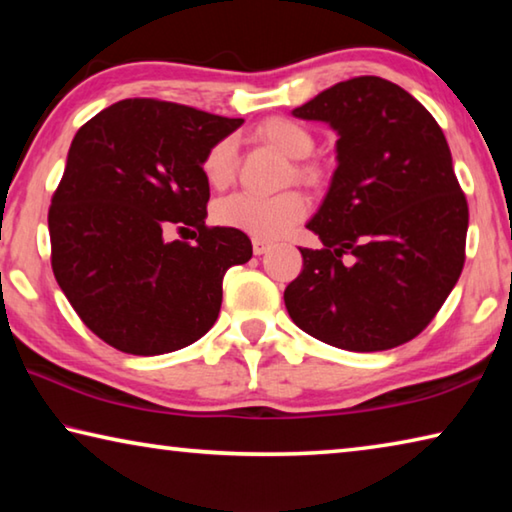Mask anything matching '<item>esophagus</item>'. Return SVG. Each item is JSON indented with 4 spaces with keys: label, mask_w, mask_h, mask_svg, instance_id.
Segmentation results:
<instances>
[{
    "label": "esophagus",
    "mask_w": 512,
    "mask_h": 512,
    "mask_svg": "<svg viewBox=\"0 0 512 512\" xmlns=\"http://www.w3.org/2000/svg\"><path fill=\"white\" fill-rule=\"evenodd\" d=\"M273 248V244L271 241H266V239H253V253L255 255H264V253H268V250Z\"/></svg>",
    "instance_id": "esophagus-1"
}]
</instances>
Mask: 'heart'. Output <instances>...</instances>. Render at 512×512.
<instances>
[{
    "mask_svg": "<svg viewBox=\"0 0 512 512\" xmlns=\"http://www.w3.org/2000/svg\"><path fill=\"white\" fill-rule=\"evenodd\" d=\"M259 142L273 146L291 160H305L314 151V135L298 121L273 117L255 128ZM237 171V142L223 137L210 146L203 158V176L212 187H225ZM296 176L305 183H316L318 169L311 164H296ZM307 214V201L300 192H284L277 196L232 194L221 198L214 207V219L225 228L241 230L257 239H277L300 223Z\"/></svg>",
    "mask_w": 512,
    "mask_h": 512,
    "instance_id": "1",
    "label": "heart"
}]
</instances>
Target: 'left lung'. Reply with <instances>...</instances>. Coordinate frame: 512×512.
Listing matches in <instances>:
<instances>
[{
  "label": "left lung",
  "mask_w": 512,
  "mask_h": 512,
  "mask_svg": "<svg viewBox=\"0 0 512 512\" xmlns=\"http://www.w3.org/2000/svg\"><path fill=\"white\" fill-rule=\"evenodd\" d=\"M339 135L336 169L284 305L302 332L350 352L391 350L438 314L465 262L467 201L429 110L379 76L293 110Z\"/></svg>",
  "instance_id": "obj_1"
}]
</instances>
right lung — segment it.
<instances>
[{
  "mask_svg": "<svg viewBox=\"0 0 512 512\" xmlns=\"http://www.w3.org/2000/svg\"><path fill=\"white\" fill-rule=\"evenodd\" d=\"M244 124L124 99L79 128L51 198V268L101 341L140 357L192 345L219 318L223 275L246 264L241 230L207 228L203 158ZM173 229L197 241L171 242Z\"/></svg>",
  "mask_w": 512,
  "mask_h": 512,
  "instance_id": "obj_1",
  "label": "right lung"
}]
</instances>
